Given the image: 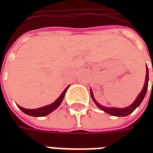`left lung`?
I'll use <instances>...</instances> for the list:
<instances>
[{
  "mask_svg": "<svg viewBox=\"0 0 153 153\" xmlns=\"http://www.w3.org/2000/svg\"><path fill=\"white\" fill-rule=\"evenodd\" d=\"M153 71V70H152ZM148 68L147 67V74H146V79H145V84L143 88L141 91V93H139V95L138 96V97L136 98L134 102L132 103L130 106H127L125 108H115V107H106V106H103L102 105H100L99 103L97 102L94 97H93V91L91 89V97L93 98V102H95V104L97 105V106L100 108V109L105 111V112L108 113L109 115H111L113 116H126V115H128L129 114H131L134 111L137 107H138L141 102H143V100L144 98L145 95H146V93H147V90H148ZM153 85V82H152ZM153 87V86H152Z\"/></svg>",
  "mask_w": 153,
  "mask_h": 153,
  "instance_id": "left-lung-1",
  "label": "left lung"
}]
</instances>
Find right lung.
<instances>
[{
	"mask_svg": "<svg viewBox=\"0 0 153 153\" xmlns=\"http://www.w3.org/2000/svg\"><path fill=\"white\" fill-rule=\"evenodd\" d=\"M70 86H68L64 90L63 93L60 94V96L57 98L53 103H51L48 106H43V107H40V108H38V109H25L24 107H21V106H18V107L19 109L21 110L25 114H27L28 115H31V116H35V117H39V116H45V115H47L48 114H50L51 112H52L53 111L56 109L58 106H60V103L63 100L64 97H65V94L66 93L68 88Z\"/></svg>",
	"mask_w": 153,
	"mask_h": 153,
	"instance_id": "1",
	"label": "right lung"
}]
</instances>
